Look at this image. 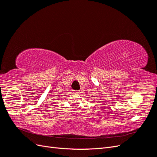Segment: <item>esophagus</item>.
I'll return each instance as SVG.
<instances>
[{
  "label": "esophagus",
  "mask_w": 157,
  "mask_h": 157,
  "mask_svg": "<svg viewBox=\"0 0 157 157\" xmlns=\"http://www.w3.org/2000/svg\"><path fill=\"white\" fill-rule=\"evenodd\" d=\"M73 92L75 94H78V91H75V90H73Z\"/></svg>",
  "instance_id": "1"
}]
</instances>
